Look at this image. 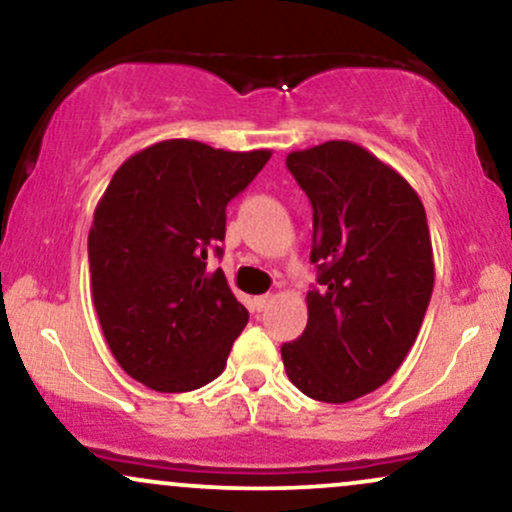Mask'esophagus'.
Here are the masks:
<instances>
[{
    "label": "esophagus",
    "mask_w": 512,
    "mask_h": 512,
    "mask_svg": "<svg viewBox=\"0 0 512 512\" xmlns=\"http://www.w3.org/2000/svg\"><path fill=\"white\" fill-rule=\"evenodd\" d=\"M272 301H274L272 296H257L255 298V310H257V313H262V310H267L269 305H272Z\"/></svg>",
    "instance_id": "34e87169"
}]
</instances>
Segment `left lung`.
I'll use <instances>...</instances> for the list:
<instances>
[{
	"label": "left lung",
	"mask_w": 512,
	"mask_h": 512,
	"mask_svg": "<svg viewBox=\"0 0 512 512\" xmlns=\"http://www.w3.org/2000/svg\"><path fill=\"white\" fill-rule=\"evenodd\" d=\"M286 166L313 204L320 289L305 296L308 325L281 358L303 395L354 402L385 385L419 337L436 276L426 209L354 142L291 151Z\"/></svg>",
	"instance_id": "8db88e82"
}]
</instances>
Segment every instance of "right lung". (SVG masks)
<instances>
[{
  "instance_id": "1",
  "label": "right lung",
  "mask_w": 512,
  "mask_h": 512,
  "mask_svg": "<svg viewBox=\"0 0 512 512\" xmlns=\"http://www.w3.org/2000/svg\"><path fill=\"white\" fill-rule=\"evenodd\" d=\"M272 151H223L163 139L115 170L88 231L93 305L127 375L156 392H190L219 378L248 325L221 269L226 204Z\"/></svg>"
}]
</instances>
